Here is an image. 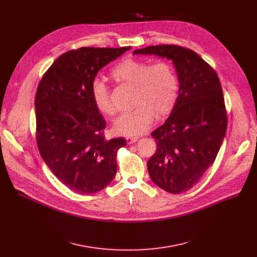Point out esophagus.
Instances as JSON below:
<instances>
[{
    "instance_id": "obj_1",
    "label": "esophagus",
    "mask_w": 257,
    "mask_h": 257,
    "mask_svg": "<svg viewBox=\"0 0 257 257\" xmlns=\"http://www.w3.org/2000/svg\"><path fill=\"white\" fill-rule=\"evenodd\" d=\"M126 140L128 144H133L138 140V137H126Z\"/></svg>"
}]
</instances>
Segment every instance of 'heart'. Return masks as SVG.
<instances>
[{
	"instance_id": "b5f03b06",
	"label": "heart",
	"mask_w": 257,
	"mask_h": 257,
	"mask_svg": "<svg viewBox=\"0 0 257 257\" xmlns=\"http://www.w3.org/2000/svg\"><path fill=\"white\" fill-rule=\"evenodd\" d=\"M115 79L134 85V103L131 111L122 113L113 123L116 134L131 137L148 131L158 117L168 115L179 95V80L173 66L167 61L152 64L144 60L125 59L112 70ZM91 96L98 111L106 116L115 113L111 93L105 82L95 77L90 85Z\"/></svg>"
}]
</instances>
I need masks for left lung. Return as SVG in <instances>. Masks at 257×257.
Masks as SVG:
<instances>
[{"instance_id": "left-lung-1", "label": "left lung", "mask_w": 257, "mask_h": 257, "mask_svg": "<svg viewBox=\"0 0 257 257\" xmlns=\"http://www.w3.org/2000/svg\"><path fill=\"white\" fill-rule=\"evenodd\" d=\"M133 55H155L173 62L179 95L171 115L152 136L157 152L148 162L160 188L173 194L191 189L213 164L227 130V112L215 71L195 52L173 45L151 46Z\"/></svg>"}]
</instances>
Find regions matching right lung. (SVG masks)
I'll return each mask as SVG.
<instances>
[{"mask_svg": "<svg viewBox=\"0 0 257 257\" xmlns=\"http://www.w3.org/2000/svg\"><path fill=\"white\" fill-rule=\"evenodd\" d=\"M130 47L81 48L61 55L43 76L35 95L36 142L53 174L79 194L102 190L117 173L124 138L106 140L105 121L90 85L98 71Z\"/></svg>", "mask_w": 257, "mask_h": 257, "instance_id": "add662e5", "label": "right lung"}]
</instances>
